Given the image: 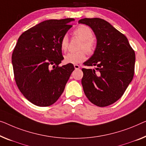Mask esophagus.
Returning a JSON list of instances; mask_svg holds the SVG:
<instances>
[{"label": "esophagus", "mask_w": 146, "mask_h": 146, "mask_svg": "<svg viewBox=\"0 0 146 146\" xmlns=\"http://www.w3.org/2000/svg\"><path fill=\"white\" fill-rule=\"evenodd\" d=\"M74 67H75V69H76V70H77V69H79L80 68L79 66V65H77V64L74 65Z\"/></svg>", "instance_id": "1"}]
</instances>
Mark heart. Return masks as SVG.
<instances>
[{"label": "heart", "instance_id": "1", "mask_svg": "<svg viewBox=\"0 0 146 146\" xmlns=\"http://www.w3.org/2000/svg\"><path fill=\"white\" fill-rule=\"evenodd\" d=\"M74 35L82 40L80 48H84L89 54L92 53L94 50V42L92 39L94 34L90 28L86 25H80L74 31ZM69 44L68 36L66 35L61 39L60 46L62 50L66 51ZM86 59V52L83 50L77 52H71L64 56V62L66 64H77Z\"/></svg>", "mask_w": 146, "mask_h": 146}]
</instances>
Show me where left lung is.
<instances>
[{
	"instance_id": "1",
	"label": "left lung",
	"mask_w": 146,
	"mask_h": 146,
	"mask_svg": "<svg viewBox=\"0 0 146 146\" xmlns=\"http://www.w3.org/2000/svg\"><path fill=\"white\" fill-rule=\"evenodd\" d=\"M79 23L92 29L97 42L93 55L83 63L95 69L82 68L84 94L93 104L106 107L123 95L134 77L135 53L127 38L100 18H84Z\"/></svg>"
}]
</instances>
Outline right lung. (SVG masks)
<instances>
[{
  "label": "right lung",
  "mask_w": 146,
  "mask_h": 146,
  "mask_svg": "<svg viewBox=\"0 0 146 146\" xmlns=\"http://www.w3.org/2000/svg\"><path fill=\"white\" fill-rule=\"evenodd\" d=\"M74 20L44 21L23 33L17 40L12 56L15 80L25 98L35 105L46 107L55 103L75 69L71 64L58 67L64 60L61 39Z\"/></svg>",
  "instance_id": "add662e5"
}]
</instances>
